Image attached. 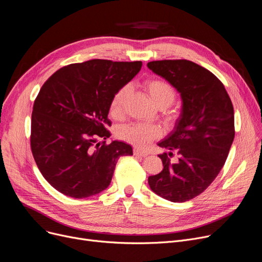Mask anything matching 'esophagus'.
I'll return each mask as SVG.
<instances>
[{
	"label": "esophagus",
	"mask_w": 262,
	"mask_h": 262,
	"mask_svg": "<svg viewBox=\"0 0 262 262\" xmlns=\"http://www.w3.org/2000/svg\"><path fill=\"white\" fill-rule=\"evenodd\" d=\"M134 155H136V156H140V157H146L147 155V153H145V152H143V151H140L139 149H135L134 150Z\"/></svg>",
	"instance_id": "esophagus-1"
}]
</instances>
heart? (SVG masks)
Masks as SVG:
<instances>
[{
	"label": "heart",
	"mask_w": 262,
	"mask_h": 262,
	"mask_svg": "<svg viewBox=\"0 0 262 262\" xmlns=\"http://www.w3.org/2000/svg\"><path fill=\"white\" fill-rule=\"evenodd\" d=\"M144 88L157 107H168L173 103L176 98V92L171 84L162 79H147L144 81ZM128 92L129 85L125 84L113 95L110 104V112L113 117L120 118L123 115L125 100H126ZM162 134V128L157 125L142 123L129 124L119 130L121 139L140 147V149H145L153 140L161 137Z\"/></svg>",
	"instance_id": "1"
}]
</instances>
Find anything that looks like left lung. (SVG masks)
<instances>
[{"label":"left lung","instance_id":"1","mask_svg":"<svg viewBox=\"0 0 262 262\" xmlns=\"http://www.w3.org/2000/svg\"><path fill=\"white\" fill-rule=\"evenodd\" d=\"M147 67L173 85L183 103L174 129L158 143L169 156L176 150L178 162L158 155L164 169L147 182L158 196L185 202L206 190L223 168L234 138L233 106L220 79L194 62L153 61Z\"/></svg>","mask_w":262,"mask_h":262}]
</instances>
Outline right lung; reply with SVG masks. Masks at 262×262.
Wrapping results in <instances>:
<instances>
[{
	"mask_svg": "<svg viewBox=\"0 0 262 262\" xmlns=\"http://www.w3.org/2000/svg\"><path fill=\"white\" fill-rule=\"evenodd\" d=\"M142 62L90 60L56 71L34 101L31 150L42 177L62 194L86 198L106 189L118 159L132 146L106 140L113 95L141 70Z\"/></svg>",
	"mask_w": 262,
	"mask_h": 262,
	"instance_id": "add662e5",
	"label": "right lung"
}]
</instances>
